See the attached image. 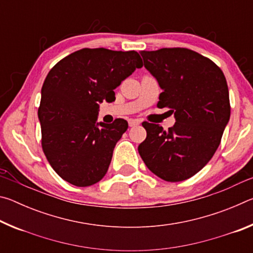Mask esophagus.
<instances>
[{
  "instance_id": "34e87169",
  "label": "esophagus",
  "mask_w": 253,
  "mask_h": 253,
  "mask_svg": "<svg viewBox=\"0 0 253 253\" xmlns=\"http://www.w3.org/2000/svg\"><path fill=\"white\" fill-rule=\"evenodd\" d=\"M128 124H129L130 127H134L136 125H139L140 121L139 119H129V121H128Z\"/></svg>"
}]
</instances>
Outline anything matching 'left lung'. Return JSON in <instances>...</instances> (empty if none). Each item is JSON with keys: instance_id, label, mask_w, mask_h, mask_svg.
Segmentation results:
<instances>
[{"instance_id": "obj_1", "label": "left lung", "mask_w": 253, "mask_h": 253, "mask_svg": "<svg viewBox=\"0 0 253 253\" xmlns=\"http://www.w3.org/2000/svg\"><path fill=\"white\" fill-rule=\"evenodd\" d=\"M140 54L163 89L157 107L169 108L176 123L164 130L143 122L147 135L139 155L158 177L181 182L200 172L221 143L231 113L225 77L212 60L186 48Z\"/></svg>"}]
</instances>
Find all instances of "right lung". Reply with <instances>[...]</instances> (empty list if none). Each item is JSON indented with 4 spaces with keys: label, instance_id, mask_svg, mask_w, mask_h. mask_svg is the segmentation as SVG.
<instances>
[{
    "label": "right lung",
    "instance_id": "1",
    "mask_svg": "<svg viewBox=\"0 0 253 253\" xmlns=\"http://www.w3.org/2000/svg\"><path fill=\"white\" fill-rule=\"evenodd\" d=\"M142 67L134 50L84 48L49 71L38 116L42 149L60 177L84 187L105 176L128 123L117 118L111 124H96L99 102L115 100L114 89Z\"/></svg>",
    "mask_w": 253,
    "mask_h": 253
}]
</instances>
